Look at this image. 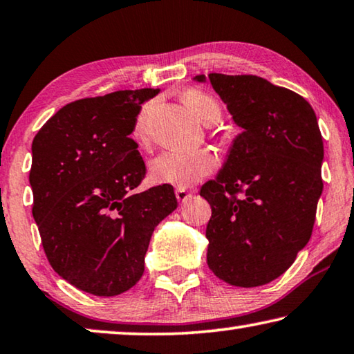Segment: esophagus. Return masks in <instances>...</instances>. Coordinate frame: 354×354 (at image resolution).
<instances>
[{
	"instance_id": "obj_1",
	"label": "esophagus",
	"mask_w": 354,
	"mask_h": 354,
	"mask_svg": "<svg viewBox=\"0 0 354 354\" xmlns=\"http://www.w3.org/2000/svg\"><path fill=\"white\" fill-rule=\"evenodd\" d=\"M175 194H176V198L181 201V203H184V201H187L190 197H192V194L189 192V190H186V189H176L175 190Z\"/></svg>"
}]
</instances>
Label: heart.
<instances>
[{"label": "heart", "mask_w": 354, "mask_h": 354, "mask_svg": "<svg viewBox=\"0 0 354 354\" xmlns=\"http://www.w3.org/2000/svg\"><path fill=\"white\" fill-rule=\"evenodd\" d=\"M183 102L190 113L205 126H214L221 120L222 109L217 100L205 91L190 88L183 93ZM151 106H145L133 127V137L138 142L148 140V120ZM217 167V157L209 149H198L194 153H162L149 164L151 179L157 184H170L179 189L190 187L201 181Z\"/></svg>", "instance_id": "obj_1"}]
</instances>
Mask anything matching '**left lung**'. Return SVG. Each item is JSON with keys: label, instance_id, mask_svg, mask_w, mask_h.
Masks as SVG:
<instances>
[{"label": "left lung", "instance_id": "1", "mask_svg": "<svg viewBox=\"0 0 354 354\" xmlns=\"http://www.w3.org/2000/svg\"><path fill=\"white\" fill-rule=\"evenodd\" d=\"M207 77L243 129L200 190L212 211L207 266L234 287H260L282 276L310 239L323 192L322 132L310 104L291 89L257 75Z\"/></svg>", "mask_w": 354, "mask_h": 354}]
</instances>
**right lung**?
<instances>
[{"label":"right lung","instance_id":"add662e5","mask_svg":"<svg viewBox=\"0 0 354 354\" xmlns=\"http://www.w3.org/2000/svg\"><path fill=\"white\" fill-rule=\"evenodd\" d=\"M159 89H124L56 111L32 140V217L48 263L78 290L116 296L145 271L151 234L176 209L170 184L137 192L147 167L131 138Z\"/></svg>","mask_w":354,"mask_h":354}]
</instances>
